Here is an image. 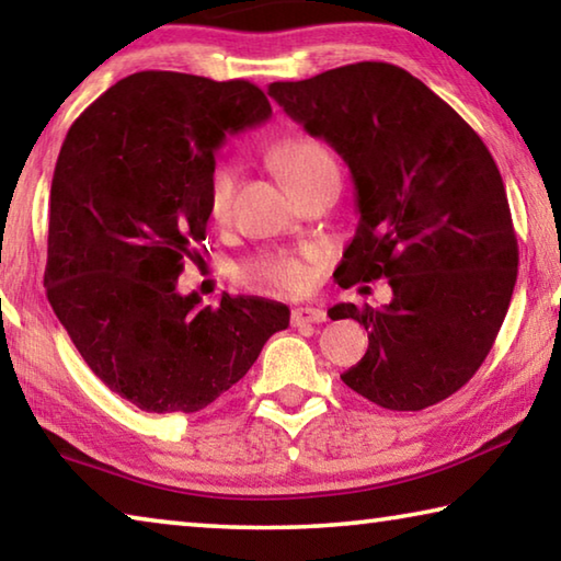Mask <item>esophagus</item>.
Instances as JSON below:
<instances>
[{"mask_svg": "<svg viewBox=\"0 0 561 561\" xmlns=\"http://www.w3.org/2000/svg\"><path fill=\"white\" fill-rule=\"evenodd\" d=\"M327 321V311L321 307H299L291 309V324L304 327V324H321Z\"/></svg>", "mask_w": 561, "mask_h": 561, "instance_id": "esophagus-1", "label": "esophagus"}]
</instances>
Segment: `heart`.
<instances>
[{
  "instance_id": "obj_1",
  "label": "heart",
  "mask_w": 561,
  "mask_h": 561,
  "mask_svg": "<svg viewBox=\"0 0 561 561\" xmlns=\"http://www.w3.org/2000/svg\"><path fill=\"white\" fill-rule=\"evenodd\" d=\"M272 160L294 190H299L304 183L327 173V170H339L331 148L311 136H289L279 140L272 148ZM237 183H240V173L230 160H222L210 170L207 210L217 222H225L230 217ZM240 277L282 291H304L314 282V262L299 252H267L242 264Z\"/></svg>"
}]
</instances>
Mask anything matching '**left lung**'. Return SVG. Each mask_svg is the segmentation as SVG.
<instances>
[{
	"label": "left lung",
	"instance_id": "left-lung-1",
	"mask_svg": "<svg viewBox=\"0 0 561 561\" xmlns=\"http://www.w3.org/2000/svg\"><path fill=\"white\" fill-rule=\"evenodd\" d=\"M267 93L354 175L358 227L336 282L393 289L383 309H331L368 331L366 356L341 381L388 411L445 401L490 354L517 282V237L488 146L393 64L339 66Z\"/></svg>",
	"mask_w": 561,
	"mask_h": 561
}]
</instances>
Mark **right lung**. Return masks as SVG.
<instances>
[{"label":"right lung","mask_w":561,"mask_h":561,"mask_svg":"<svg viewBox=\"0 0 561 561\" xmlns=\"http://www.w3.org/2000/svg\"><path fill=\"white\" fill-rule=\"evenodd\" d=\"M272 116L250 81L178 71L121 79L73 121L51 180L46 297L89 368L146 413H195L250 371L289 307L178 291L210 220L227 133Z\"/></svg>","instance_id":"add662e5"}]
</instances>
